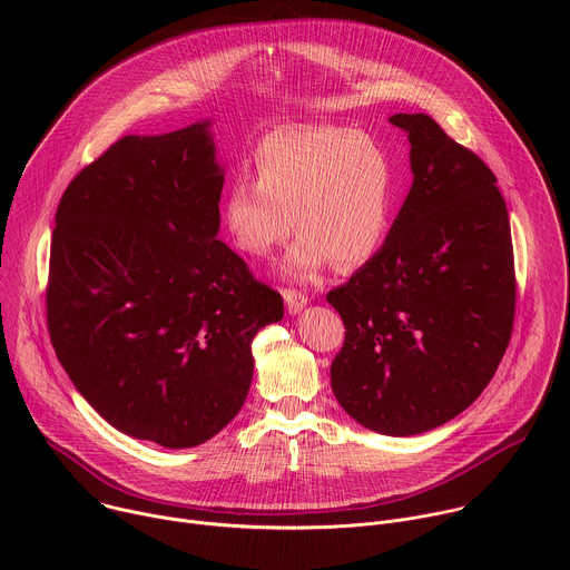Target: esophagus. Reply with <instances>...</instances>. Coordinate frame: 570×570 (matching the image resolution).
Segmentation results:
<instances>
[{
  "label": "esophagus",
  "instance_id": "esophagus-1",
  "mask_svg": "<svg viewBox=\"0 0 570 570\" xmlns=\"http://www.w3.org/2000/svg\"><path fill=\"white\" fill-rule=\"evenodd\" d=\"M284 302H286L288 313H299L302 306L308 302V297L297 288H284Z\"/></svg>",
  "mask_w": 570,
  "mask_h": 570
}]
</instances>
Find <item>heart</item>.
Listing matches in <instances>:
<instances>
[{"label": "heart", "instance_id": "heart-1", "mask_svg": "<svg viewBox=\"0 0 570 570\" xmlns=\"http://www.w3.org/2000/svg\"><path fill=\"white\" fill-rule=\"evenodd\" d=\"M257 178H236L223 200L234 246L268 257L299 236L286 259L295 277L367 262L392 216V159L385 146L341 126H293L273 132L255 155ZM294 218H289V214Z\"/></svg>", "mask_w": 570, "mask_h": 570}]
</instances>
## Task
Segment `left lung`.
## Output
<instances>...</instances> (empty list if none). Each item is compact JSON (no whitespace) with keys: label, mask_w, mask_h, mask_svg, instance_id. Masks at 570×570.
Wrapping results in <instances>:
<instances>
[{"label":"left lung","mask_w":570,"mask_h":570,"mask_svg":"<svg viewBox=\"0 0 570 570\" xmlns=\"http://www.w3.org/2000/svg\"><path fill=\"white\" fill-rule=\"evenodd\" d=\"M415 174L381 250L327 293L345 343L338 403L383 435L460 415L492 381L514 327L512 232L497 176L429 115H394Z\"/></svg>","instance_id":"8db88e82"}]
</instances>
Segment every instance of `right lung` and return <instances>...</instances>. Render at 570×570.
Here are the masks:
<instances>
[{"instance_id":"add662e5","label":"right lung","mask_w":570,"mask_h":570,"mask_svg":"<svg viewBox=\"0 0 570 570\" xmlns=\"http://www.w3.org/2000/svg\"><path fill=\"white\" fill-rule=\"evenodd\" d=\"M207 124L101 153L65 189L45 293L56 356L117 431L189 449L248 396L253 341L282 295L216 238Z\"/></svg>"}]
</instances>
